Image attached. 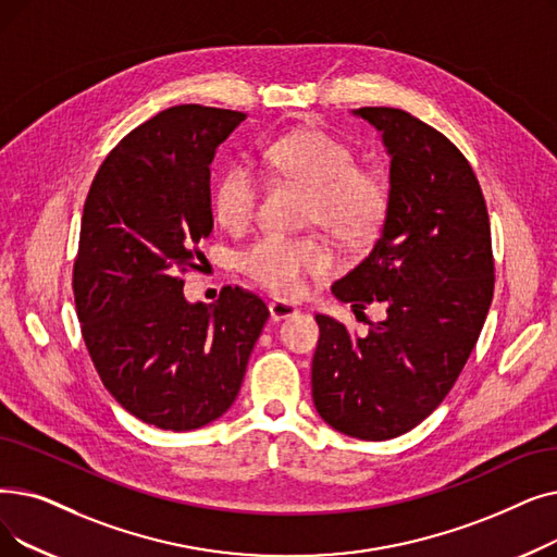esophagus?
I'll return each instance as SVG.
<instances>
[{"label": "esophagus", "instance_id": "esophagus-1", "mask_svg": "<svg viewBox=\"0 0 557 557\" xmlns=\"http://www.w3.org/2000/svg\"><path fill=\"white\" fill-rule=\"evenodd\" d=\"M269 311H271L273 321H284L288 317H294V313H298V309L292 302H284V300L269 302Z\"/></svg>", "mask_w": 557, "mask_h": 557}]
</instances>
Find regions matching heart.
Listing matches in <instances>:
<instances>
[{
    "label": "heart",
    "instance_id": "1",
    "mask_svg": "<svg viewBox=\"0 0 557 557\" xmlns=\"http://www.w3.org/2000/svg\"><path fill=\"white\" fill-rule=\"evenodd\" d=\"M271 177L305 190L302 221L321 225L348 246L373 240L389 211V186L380 171L357 165L350 145L319 127L273 138L261 150ZM261 182L252 165L232 161L213 182V213L227 230H246L259 207ZM334 257L319 236L263 234L238 255V269L277 296H296L309 275H323Z\"/></svg>",
    "mask_w": 557,
    "mask_h": 557
}]
</instances>
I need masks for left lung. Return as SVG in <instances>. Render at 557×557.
Returning <instances> with one entry per match:
<instances>
[{
	"label": "left lung",
	"instance_id": "8db88e82",
	"mask_svg": "<svg viewBox=\"0 0 557 557\" xmlns=\"http://www.w3.org/2000/svg\"><path fill=\"white\" fill-rule=\"evenodd\" d=\"M357 113L382 132L392 154L389 211L369 257L332 294L355 311L380 302L386 319L352 336L317 313L311 396L334 430L382 442L430 417L462 373L494 298V252L467 157L403 109Z\"/></svg>",
	"mask_w": 557,
	"mask_h": 557
}]
</instances>
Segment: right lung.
<instances>
[{"label":"right lung","mask_w":557,"mask_h":557,"mask_svg":"<svg viewBox=\"0 0 557 557\" xmlns=\"http://www.w3.org/2000/svg\"><path fill=\"white\" fill-rule=\"evenodd\" d=\"M244 117L202 104L157 113L107 154L84 205L72 265L84 344L107 392L161 430L227 412L269 319L244 286L213 307L182 292L213 227L209 163Z\"/></svg>","instance_id":"1"}]
</instances>
